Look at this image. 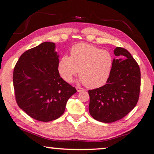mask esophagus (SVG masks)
<instances>
[{"label":"esophagus","mask_w":154,"mask_h":154,"mask_svg":"<svg viewBox=\"0 0 154 154\" xmlns=\"http://www.w3.org/2000/svg\"><path fill=\"white\" fill-rule=\"evenodd\" d=\"M76 89H77V91L78 92H82V91L84 90V89H83V88H80V87H77Z\"/></svg>","instance_id":"34e87169"}]
</instances>
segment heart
Here are the masks:
<instances>
[{"instance_id":"1","label":"heart","mask_w":154,"mask_h":154,"mask_svg":"<svg viewBox=\"0 0 154 154\" xmlns=\"http://www.w3.org/2000/svg\"><path fill=\"white\" fill-rule=\"evenodd\" d=\"M71 56H63L58 62V71L62 79L71 82L79 70V81L87 88H97L106 82L110 75L113 58L106 50L88 43L72 46Z\"/></svg>"}]
</instances>
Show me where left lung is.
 I'll return each mask as SVG.
<instances>
[{
  "label": "left lung",
  "instance_id": "8db88e82",
  "mask_svg": "<svg viewBox=\"0 0 154 154\" xmlns=\"http://www.w3.org/2000/svg\"><path fill=\"white\" fill-rule=\"evenodd\" d=\"M110 75L103 86L88 91L89 112L96 120L112 123L129 113L139 100L140 71L136 60L126 49H114Z\"/></svg>",
  "mask_w": 154,
  "mask_h": 154
}]
</instances>
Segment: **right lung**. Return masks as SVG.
Returning a JSON list of instances; mask_svg holds the SVG:
<instances>
[{"label":"right lung","mask_w":154,"mask_h":154,"mask_svg":"<svg viewBox=\"0 0 154 154\" xmlns=\"http://www.w3.org/2000/svg\"><path fill=\"white\" fill-rule=\"evenodd\" d=\"M54 43L44 42L25 51L15 64L13 82L20 109L36 120L50 122L64 113L68 100L77 92L62 79Z\"/></svg>","instance_id":"1"}]
</instances>
